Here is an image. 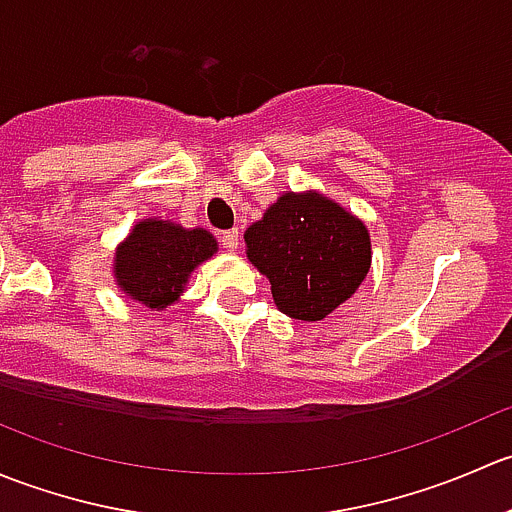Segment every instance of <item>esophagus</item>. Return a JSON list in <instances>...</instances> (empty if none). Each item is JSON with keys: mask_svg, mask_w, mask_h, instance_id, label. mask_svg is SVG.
<instances>
[{"mask_svg": "<svg viewBox=\"0 0 512 512\" xmlns=\"http://www.w3.org/2000/svg\"><path fill=\"white\" fill-rule=\"evenodd\" d=\"M220 245H223L227 252H235L237 245H240V235H237V230L220 232Z\"/></svg>", "mask_w": 512, "mask_h": 512, "instance_id": "34e87169", "label": "esophagus"}]
</instances>
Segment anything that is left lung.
Instances as JSON below:
<instances>
[{"instance_id":"left-lung-1","label":"left lung","mask_w":512,"mask_h":512,"mask_svg":"<svg viewBox=\"0 0 512 512\" xmlns=\"http://www.w3.org/2000/svg\"><path fill=\"white\" fill-rule=\"evenodd\" d=\"M247 260L270 280L280 312L319 322L364 282L369 230L322 193H285L245 230Z\"/></svg>"}]
</instances>
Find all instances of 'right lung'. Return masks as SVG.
Masks as SVG:
<instances>
[{"mask_svg": "<svg viewBox=\"0 0 512 512\" xmlns=\"http://www.w3.org/2000/svg\"><path fill=\"white\" fill-rule=\"evenodd\" d=\"M218 252V240L203 227L185 230L170 220L148 218L133 225L116 247L113 275L126 297L148 309L178 302L200 262Z\"/></svg>", "mask_w": 512, "mask_h": 512, "instance_id": "right-lung-1", "label": "right lung"}]
</instances>
